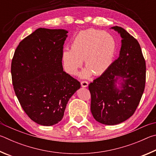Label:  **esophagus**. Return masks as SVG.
Returning a JSON list of instances; mask_svg holds the SVG:
<instances>
[{
  "mask_svg": "<svg viewBox=\"0 0 156 156\" xmlns=\"http://www.w3.org/2000/svg\"><path fill=\"white\" fill-rule=\"evenodd\" d=\"M81 86L83 87V88H86V87H88V82L86 81H82L81 82Z\"/></svg>",
  "mask_w": 156,
  "mask_h": 156,
  "instance_id": "obj_1",
  "label": "esophagus"
}]
</instances>
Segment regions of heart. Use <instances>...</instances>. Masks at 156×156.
Returning <instances> with one entry per match:
<instances>
[{"label":"heart","instance_id":"obj_1","mask_svg":"<svg viewBox=\"0 0 156 156\" xmlns=\"http://www.w3.org/2000/svg\"><path fill=\"white\" fill-rule=\"evenodd\" d=\"M115 49V40L108 33L93 29L81 31L73 40L71 50L63 51L64 69L70 75H75L85 60L87 68L81 73V77H88L92 73L100 75L110 67Z\"/></svg>","mask_w":156,"mask_h":156}]
</instances>
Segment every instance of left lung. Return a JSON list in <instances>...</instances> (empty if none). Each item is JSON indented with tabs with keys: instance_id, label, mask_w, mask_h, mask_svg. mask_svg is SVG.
I'll return each mask as SVG.
<instances>
[{
	"instance_id": "obj_1",
	"label": "left lung",
	"mask_w": 156,
	"mask_h": 156,
	"mask_svg": "<svg viewBox=\"0 0 156 156\" xmlns=\"http://www.w3.org/2000/svg\"><path fill=\"white\" fill-rule=\"evenodd\" d=\"M111 29L122 38L119 57L88 86L92 116L97 121L108 125L119 124L133 115L146 81L145 60L137 40L122 27Z\"/></svg>"
}]
</instances>
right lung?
Listing matches in <instances>:
<instances>
[{"mask_svg":"<svg viewBox=\"0 0 156 156\" xmlns=\"http://www.w3.org/2000/svg\"><path fill=\"white\" fill-rule=\"evenodd\" d=\"M65 29L39 28L21 41L13 55L11 73L15 93L33 121L44 126L58 123L68 101L81 84L64 72Z\"/></svg>","mask_w":156,"mask_h":156,"instance_id":"add662e5","label":"right lung"}]
</instances>
